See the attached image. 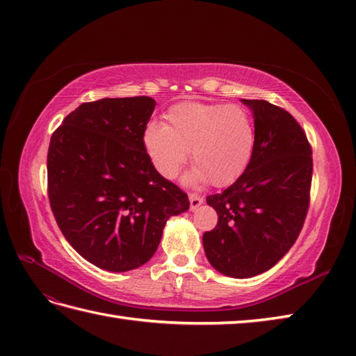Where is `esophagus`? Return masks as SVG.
Here are the masks:
<instances>
[{
    "label": "esophagus",
    "mask_w": 356,
    "mask_h": 356,
    "mask_svg": "<svg viewBox=\"0 0 356 356\" xmlns=\"http://www.w3.org/2000/svg\"><path fill=\"white\" fill-rule=\"evenodd\" d=\"M188 201H191V210L193 211L204 202V198L200 195H196V193H191V195H188Z\"/></svg>",
    "instance_id": "esophagus-1"
}]
</instances>
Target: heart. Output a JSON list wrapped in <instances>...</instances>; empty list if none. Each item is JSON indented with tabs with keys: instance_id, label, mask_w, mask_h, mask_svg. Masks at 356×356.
Returning a JSON list of instances; mask_svg holds the SVG:
<instances>
[{
	"instance_id": "obj_1",
	"label": "heart",
	"mask_w": 356,
	"mask_h": 356,
	"mask_svg": "<svg viewBox=\"0 0 356 356\" xmlns=\"http://www.w3.org/2000/svg\"><path fill=\"white\" fill-rule=\"evenodd\" d=\"M168 124L151 122L143 132V145L155 170L173 178L187 160L195 168L187 183L207 181L227 186L247 169L256 143L250 114L238 105L181 102L165 113Z\"/></svg>"
}]
</instances>
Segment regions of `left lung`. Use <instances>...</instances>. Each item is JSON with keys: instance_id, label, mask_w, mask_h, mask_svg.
<instances>
[{"instance_id": "obj_1", "label": "left lung", "mask_w": 356, "mask_h": 356, "mask_svg": "<svg viewBox=\"0 0 356 356\" xmlns=\"http://www.w3.org/2000/svg\"><path fill=\"white\" fill-rule=\"evenodd\" d=\"M242 104L254 118V151L230 187L207 196L218 225L202 236L210 265L234 279L268 271L289 251L302 232L312 181V149L296 118L266 100Z\"/></svg>"}]
</instances>
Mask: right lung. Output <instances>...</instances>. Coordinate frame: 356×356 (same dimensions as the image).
Segmentation results:
<instances>
[{"label": "right lung", "mask_w": 356, "mask_h": 356, "mask_svg": "<svg viewBox=\"0 0 356 356\" xmlns=\"http://www.w3.org/2000/svg\"><path fill=\"white\" fill-rule=\"evenodd\" d=\"M156 102L120 97L88 102L53 132L47 175L62 234L102 270L124 273L151 259L170 216L188 198L154 168L143 132Z\"/></svg>", "instance_id": "obj_1"}]
</instances>
